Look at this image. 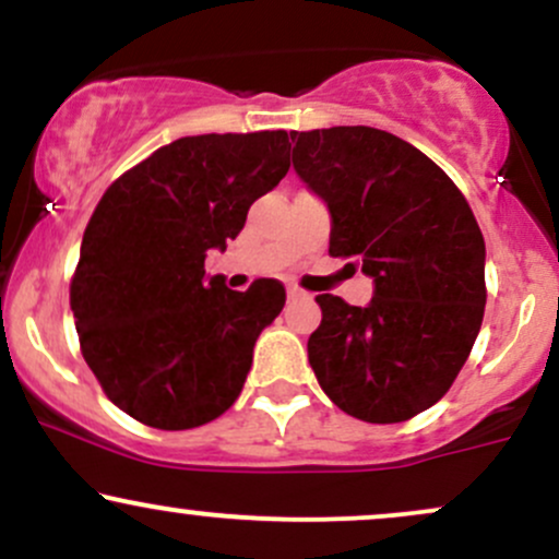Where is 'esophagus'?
<instances>
[{
  "instance_id": "esophagus-1",
  "label": "esophagus",
  "mask_w": 559,
  "mask_h": 559,
  "mask_svg": "<svg viewBox=\"0 0 559 559\" xmlns=\"http://www.w3.org/2000/svg\"><path fill=\"white\" fill-rule=\"evenodd\" d=\"M286 294H288V299H292V301H297V299H310V294L301 292L299 286H288Z\"/></svg>"
}]
</instances>
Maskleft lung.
Returning a JSON list of instances; mask_svg holds the SVG:
<instances>
[{
	"instance_id": "1",
	"label": "left lung",
	"mask_w": 559,
	"mask_h": 559,
	"mask_svg": "<svg viewBox=\"0 0 559 559\" xmlns=\"http://www.w3.org/2000/svg\"><path fill=\"white\" fill-rule=\"evenodd\" d=\"M294 170L331 215V258L373 278L365 307L320 294L307 357L352 418L400 423L447 394L486 307V243L433 159L368 126L294 131Z\"/></svg>"
}]
</instances>
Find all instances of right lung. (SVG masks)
Here are the masks:
<instances>
[{"label":"right lung","mask_w":559,"mask_h":559,"mask_svg":"<svg viewBox=\"0 0 559 559\" xmlns=\"http://www.w3.org/2000/svg\"><path fill=\"white\" fill-rule=\"evenodd\" d=\"M288 133H204L159 146L96 204L70 284L83 360L115 407L163 431L239 400L254 342L284 310L273 278L234 292L204 273L254 199L288 173Z\"/></svg>","instance_id":"obj_1"}]
</instances>
